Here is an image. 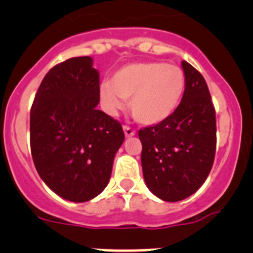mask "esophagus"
<instances>
[{"mask_svg":"<svg viewBox=\"0 0 253 253\" xmlns=\"http://www.w3.org/2000/svg\"><path fill=\"white\" fill-rule=\"evenodd\" d=\"M124 134H125V137L126 138H130L133 137V135H135V130L134 129H131L130 126H126V125H124Z\"/></svg>","mask_w":253,"mask_h":253,"instance_id":"obj_1","label":"esophagus"}]
</instances>
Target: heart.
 Masks as SVG:
<instances>
[{"instance_id":"1","label":"heart","mask_w":253,"mask_h":253,"mask_svg":"<svg viewBox=\"0 0 253 253\" xmlns=\"http://www.w3.org/2000/svg\"><path fill=\"white\" fill-rule=\"evenodd\" d=\"M185 90L184 71L163 62L133 63L119 69L113 81L100 86V99L109 113L115 114L130 100L134 119L154 125L175 113Z\"/></svg>"}]
</instances>
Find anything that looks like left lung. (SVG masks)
Returning <instances> with one entry per match:
<instances>
[{
	"label": "left lung",
	"mask_w": 253,
	"mask_h": 253,
	"mask_svg": "<svg viewBox=\"0 0 253 253\" xmlns=\"http://www.w3.org/2000/svg\"><path fill=\"white\" fill-rule=\"evenodd\" d=\"M185 91L166 120L138 131L146 185L165 202H180L204 184L213 167L216 124L209 88L202 73L182 60Z\"/></svg>",
	"instance_id": "8db88e82"
}]
</instances>
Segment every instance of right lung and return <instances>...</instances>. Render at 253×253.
Instances as JSON below:
<instances>
[{
	"mask_svg": "<svg viewBox=\"0 0 253 253\" xmlns=\"http://www.w3.org/2000/svg\"><path fill=\"white\" fill-rule=\"evenodd\" d=\"M91 57L57 64L40 84L30 110L35 169L60 198L75 203L99 195L124 142L118 120L97 110L100 75Z\"/></svg>",
	"mask_w": 253,
	"mask_h": 253,
	"instance_id": "obj_1",
	"label": "right lung"
}]
</instances>
